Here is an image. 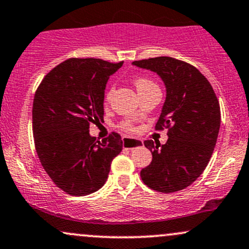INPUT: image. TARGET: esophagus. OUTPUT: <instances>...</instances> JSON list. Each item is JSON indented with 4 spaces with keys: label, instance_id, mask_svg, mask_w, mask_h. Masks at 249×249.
<instances>
[{
    "label": "esophagus",
    "instance_id": "obj_1",
    "mask_svg": "<svg viewBox=\"0 0 249 249\" xmlns=\"http://www.w3.org/2000/svg\"><path fill=\"white\" fill-rule=\"evenodd\" d=\"M123 147L128 148V150H132V148L141 147L142 146V141L137 138H130V137H123Z\"/></svg>",
    "mask_w": 249,
    "mask_h": 249
}]
</instances>
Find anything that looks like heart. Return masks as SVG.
Wrapping results in <instances>:
<instances>
[{
  "instance_id": "b5f03b06",
  "label": "heart",
  "mask_w": 249,
  "mask_h": 249,
  "mask_svg": "<svg viewBox=\"0 0 249 249\" xmlns=\"http://www.w3.org/2000/svg\"><path fill=\"white\" fill-rule=\"evenodd\" d=\"M134 85H136L137 91H138V92H142V91H147V90H150V89L158 88L152 81H150V79H147V78H142V77H141V78H137L136 81H134ZM111 93H112V89H111V90L107 93V101L110 99ZM124 127L125 128H131L130 124H125Z\"/></svg>"
}]
</instances>
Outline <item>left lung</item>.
<instances>
[{
	"instance_id": "left-lung-1",
	"label": "left lung",
	"mask_w": 249,
	"mask_h": 249,
	"mask_svg": "<svg viewBox=\"0 0 249 249\" xmlns=\"http://www.w3.org/2000/svg\"><path fill=\"white\" fill-rule=\"evenodd\" d=\"M157 73L166 88V98L156 128H168L164 145L145 141L151 164L141 171L152 190L177 192L190 186L204 172L215 147L220 128V105L212 85L193 65L172 57L132 63Z\"/></svg>"
}]
</instances>
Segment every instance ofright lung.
Masks as SVG:
<instances>
[{
  "instance_id": "add662e5",
  "label": "right lung",
  "mask_w": 249,
  "mask_h": 249,
  "mask_svg": "<svg viewBox=\"0 0 249 249\" xmlns=\"http://www.w3.org/2000/svg\"><path fill=\"white\" fill-rule=\"evenodd\" d=\"M123 62L70 58L43 78L33 104V131L38 158L53 181L70 196H88L107 181L111 161L123 150L122 137L97 141L91 123L103 121L111 75Z\"/></svg>"
}]
</instances>
